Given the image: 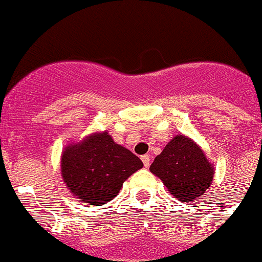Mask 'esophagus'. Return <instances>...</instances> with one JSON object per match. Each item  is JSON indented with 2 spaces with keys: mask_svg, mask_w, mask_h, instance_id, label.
<instances>
[{
  "mask_svg": "<svg viewBox=\"0 0 262 262\" xmlns=\"http://www.w3.org/2000/svg\"><path fill=\"white\" fill-rule=\"evenodd\" d=\"M141 160H142V163H144V165H145V168H149V165H150V155H142L141 157Z\"/></svg>",
  "mask_w": 262,
  "mask_h": 262,
  "instance_id": "obj_1",
  "label": "esophagus"
}]
</instances>
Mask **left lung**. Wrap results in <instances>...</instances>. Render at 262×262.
Wrapping results in <instances>:
<instances>
[{
    "label": "left lung",
    "instance_id": "8db88e82",
    "mask_svg": "<svg viewBox=\"0 0 262 262\" xmlns=\"http://www.w3.org/2000/svg\"><path fill=\"white\" fill-rule=\"evenodd\" d=\"M150 172L163 181L176 199L191 203L210 187L215 170L193 140L177 135L155 158Z\"/></svg>",
    "mask_w": 262,
    "mask_h": 262
}]
</instances>
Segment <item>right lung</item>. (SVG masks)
<instances>
[{
    "label": "right lung",
    "mask_w": 262,
    "mask_h": 262,
    "mask_svg": "<svg viewBox=\"0 0 262 262\" xmlns=\"http://www.w3.org/2000/svg\"><path fill=\"white\" fill-rule=\"evenodd\" d=\"M142 165L136 155L116 144L105 131L70 144L61 158L64 185L81 203L97 206L113 200L123 182Z\"/></svg>",
    "instance_id": "obj_1"
}]
</instances>
